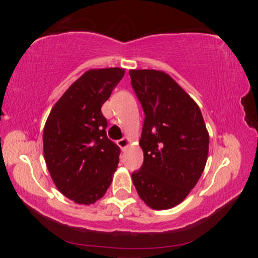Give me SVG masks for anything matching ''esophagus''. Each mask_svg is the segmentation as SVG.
<instances>
[{"label":"esophagus","mask_w":258,"mask_h":258,"mask_svg":"<svg viewBox=\"0 0 258 258\" xmlns=\"http://www.w3.org/2000/svg\"><path fill=\"white\" fill-rule=\"evenodd\" d=\"M130 142H131V140L128 138H123L117 141V145H118L121 149H125V148L130 145Z\"/></svg>","instance_id":"obj_1"}]
</instances>
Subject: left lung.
<instances>
[{
    "label": "left lung",
    "mask_w": 258,
    "mask_h": 258,
    "mask_svg": "<svg viewBox=\"0 0 258 258\" xmlns=\"http://www.w3.org/2000/svg\"><path fill=\"white\" fill-rule=\"evenodd\" d=\"M128 74L146 116L140 139L145 159L132 173L134 186L150 208H172L186 198L202 176L208 131L198 104L168 74L155 69Z\"/></svg>",
    "instance_id": "obj_1"
}]
</instances>
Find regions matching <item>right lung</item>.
<instances>
[{"label":"right lung","instance_id":"right-lung-1","mask_svg":"<svg viewBox=\"0 0 258 258\" xmlns=\"http://www.w3.org/2000/svg\"><path fill=\"white\" fill-rule=\"evenodd\" d=\"M125 74L121 68L90 69L52 108L43 131V151L58 190L81 205L103 197L119 161L109 140L102 104Z\"/></svg>","mask_w":258,"mask_h":258}]
</instances>
